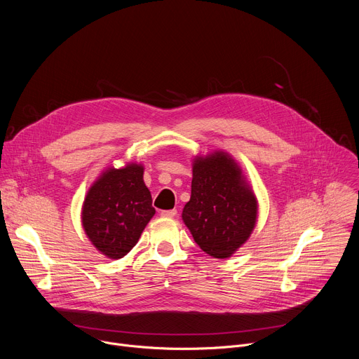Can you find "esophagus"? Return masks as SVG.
Segmentation results:
<instances>
[{
    "label": "esophagus",
    "mask_w": 359,
    "mask_h": 359,
    "mask_svg": "<svg viewBox=\"0 0 359 359\" xmlns=\"http://www.w3.org/2000/svg\"><path fill=\"white\" fill-rule=\"evenodd\" d=\"M176 215H177L176 209H173V210H162L161 212V216H163V217H175Z\"/></svg>",
    "instance_id": "34e87169"
}]
</instances>
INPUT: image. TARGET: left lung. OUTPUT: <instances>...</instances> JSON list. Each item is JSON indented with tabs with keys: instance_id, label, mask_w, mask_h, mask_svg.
<instances>
[{
	"instance_id": "obj_1",
	"label": "left lung",
	"mask_w": 359,
	"mask_h": 359,
	"mask_svg": "<svg viewBox=\"0 0 359 359\" xmlns=\"http://www.w3.org/2000/svg\"><path fill=\"white\" fill-rule=\"evenodd\" d=\"M182 217L197 245L215 259L230 257L250 237L257 200L224 151L194 161L191 196Z\"/></svg>"
}]
</instances>
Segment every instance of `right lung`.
Segmentation results:
<instances>
[{"label":"right lung","instance_id":"1","mask_svg":"<svg viewBox=\"0 0 359 359\" xmlns=\"http://www.w3.org/2000/svg\"><path fill=\"white\" fill-rule=\"evenodd\" d=\"M153 215L143 168L132 163L107 170L93 183L83 201L82 224L92 244L118 260L135 247Z\"/></svg>","mask_w":359,"mask_h":359}]
</instances>
